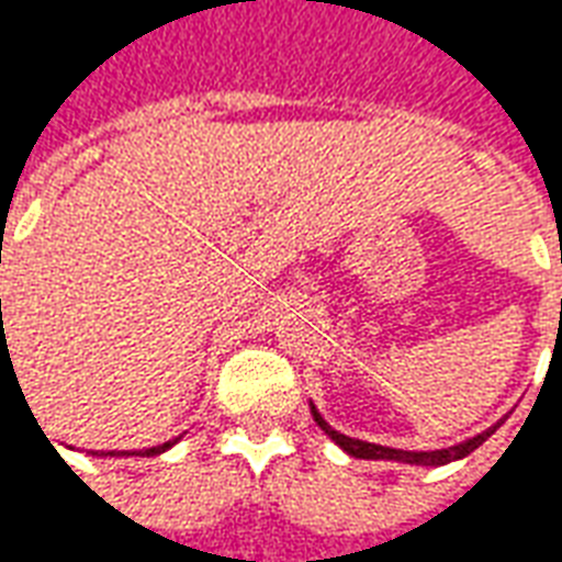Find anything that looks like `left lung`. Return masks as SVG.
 Wrapping results in <instances>:
<instances>
[{
  "mask_svg": "<svg viewBox=\"0 0 562 562\" xmlns=\"http://www.w3.org/2000/svg\"><path fill=\"white\" fill-rule=\"evenodd\" d=\"M313 409V418L316 424L325 430V434L337 442V446L346 451V454H352V458H364V460H401V463H418V467H442V463H451V460H460L467 458L470 451L482 446L487 436L494 434L496 427L503 422H496L494 427H487L484 434L472 436L467 442H460V446H451V448H439V451H403V448H389V446H376V442H364V439H352V436L340 434V430H334L322 415H318L316 406H310Z\"/></svg>",
  "mask_w": 562,
  "mask_h": 562,
  "instance_id": "1",
  "label": "left lung"
}]
</instances>
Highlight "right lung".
<instances>
[{
	"label": "right lung",
	"instance_id": "right-lung-1",
	"mask_svg": "<svg viewBox=\"0 0 562 562\" xmlns=\"http://www.w3.org/2000/svg\"><path fill=\"white\" fill-rule=\"evenodd\" d=\"M173 442H177V439H171V442H161V446H156V448H144V451H140V454H161V451H168V448L173 446ZM132 454H135V451H132Z\"/></svg>",
	"mask_w": 562,
	"mask_h": 562
}]
</instances>
